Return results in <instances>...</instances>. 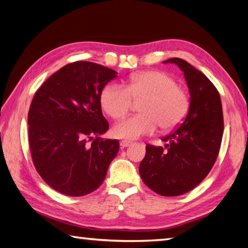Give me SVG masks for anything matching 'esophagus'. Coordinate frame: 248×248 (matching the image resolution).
Returning <instances> with one entry per match:
<instances>
[{
    "instance_id": "obj_1",
    "label": "esophagus",
    "mask_w": 248,
    "mask_h": 248,
    "mask_svg": "<svg viewBox=\"0 0 248 248\" xmlns=\"http://www.w3.org/2000/svg\"><path fill=\"white\" fill-rule=\"evenodd\" d=\"M132 144V142L127 141V140H123V141H120V146L121 148H124V147H128Z\"/></svg>"
}]
</instances>
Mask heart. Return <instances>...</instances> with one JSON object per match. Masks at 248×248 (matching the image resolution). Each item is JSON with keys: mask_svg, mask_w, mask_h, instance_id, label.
Returning <instances> with one entry per match:
<instances>
[{"mask_svg": "<svg viewBox=\"0 0 248 248\" xmlns=\"http://www.w3.org/2000/svg\"><path fill=\"white\" fill-rule=\"evenodd\" d=\"M141 114L116 124L112 134L124 140H136L154 133L158 125L172 130L183 123L190 109V96L171 76L159 70L133 75L123 85L110 83L102 90L101 105L107 115L120 119L131 109L132 100L141 101Z\"/></svg>", "mask_w": 248, "mask_h": 248, "instance_id": "heart-1", "label": "heart"}]
</instances>
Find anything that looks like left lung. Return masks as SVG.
<instances>
[{
    "instance_id": "1",
    "label": "left lung",
    "mask_w": 248,
    "mask_h": 248,
    "mask_svg": "<svg viewBox=\"0 0 248 248\" xmlns=\"http://www.w3.org/2000/svg\"><path fill=\"white\" fill-rule=\"evenodd\" d=\"M179 66L191 94L183 123L163 138L165 147L147 144L140 175L152 191L178 196L204 180L217 159L223 134L222 105L218 90L206 76L181 58L164 62Z\"/></svg>"
}]
</instances>
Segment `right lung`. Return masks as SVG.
<instances>
[{
  "label": "right lung",
  "instance_id": "right-lung-1",
  "mask_svg": "<svg viewBox=\"0 0 248 248\" xmlns=\"http://www.w3.org/2000/svg\"><path fill=\"white\" fill-rule=\"evenodd\" d=\"M116 74L95 62H70L34 94L28 112L31 157L40 177L62 194L95 191L118 154V140L100 138L109 129L101 93Z\"/></svg>",
  "mask_w": 248,
  "mask_h": 248
}]
</instances>
